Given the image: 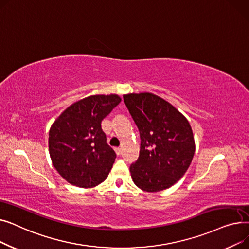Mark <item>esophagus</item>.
<instances>
[{
  "instance_id": "34e87169",
  "label": "esophagus",
  "mask_w": 249,
  "mask_h": 249,
  "mask_svg": "<svg viewBox=\"0 0 249 249\" xmlns=\"http://www.w3.org/2000/svg\"><path fill=\"white\" fill-rule=\"evenodd\" d=\"M115 151H116V153H117L118 155H120V154L122 153V149H121L120 147H116V148H115Z\"/></svg>"
}]
</instances>
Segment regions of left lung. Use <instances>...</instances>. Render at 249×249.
I'll list each match as a JSON object with an SVG mask.
<instances>
[{
    "label": "left lung",
    "mask_w": 249,
    "mask_h": 249,
    "mask_svg": "<svg viewBox=\"0 0 249 249\" xmlns=\"http://www.w3.org/2000/svg\"><path fill=\"white\" fill-rule=\"evenodd\" d=\"M123 98L141 139L139 158L130 165L134 184L151 193L172 187L185 175L195 153L189 121L156 95L128 94Z\"/></svg>",
    "instance_id": "8db88e82"
}]
</instances>
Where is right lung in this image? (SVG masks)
<instances>
[{"label": "right lung", "mask_w": 249, "mask_h": 249, "mask_svg": "<svg viewBox=\"0 0 249 249\" xmlns=\"http://www.w3.org/2000/svg\"><path fill=\"white\" fill-rule=\"evenodd\" d=\"M121 102L118 95L89 96L65 109L49 130V154L70 184L93 188L108 177L116 153L107 143L102 120Z\"/></svg>", "instance_id": "1"}]
</instances>
